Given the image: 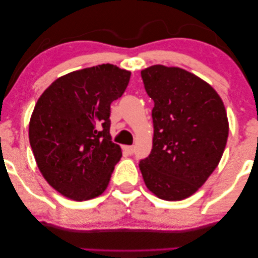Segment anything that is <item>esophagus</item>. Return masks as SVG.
Here are the masks:
<instances>
[{
  "label": "esophagus",
  "instance_id": "esophagus-1",
  "mask_svg": "<svg viewBox=\"0 0 258 258\" xmlns=\"http://www.w3.org/2000/svg\"><path fill=\"white\" fill-rule=\"evenodd\" d=\"M123 150L126 152V153L132 155V154L134 153V152H135V146H124Z\"/></svg>",
  "mask_w": 258,
  "mask_h": 258
}]
</instances>
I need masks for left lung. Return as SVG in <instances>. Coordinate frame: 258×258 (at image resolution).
Listing matches in <instances>:
<instances>
[{"instance_id":"obj_1","label":"left lung","mask_w":258,"mask_h":258,"mask_svg":"<svg viewBox=\"0 0 258 258\" xmlns=\"http://www.w3.org/2000/svg\"><path fill=\"white\" fill-rule=\"evenodd\" d=\"M141 74L154 101V135L139 169L160 199H186L221 161L229 136L224 104L210 84L179 67L154 65Z\"/></svg>"}]
</instances>
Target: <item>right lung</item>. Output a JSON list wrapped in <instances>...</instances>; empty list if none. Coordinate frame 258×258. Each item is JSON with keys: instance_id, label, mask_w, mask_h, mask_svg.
<instances>
[{"instance_id": "right-lung-1", "label": "right lung", "mask_w": 258, "mask_h": 258, "mask_svg": "<svg viewBox=\"0 0 258 258\" xmlns=\"http://www.w3.org/2000/svg\"><path fill=\"white\" fill-rule=\"evenodd\" d=\"M130 72L103 64L57 79L41 95L29 121V143L41 174L69 199L100 196L122 157L112 142L111 104Z\"/></svg>"}]
</instances>
